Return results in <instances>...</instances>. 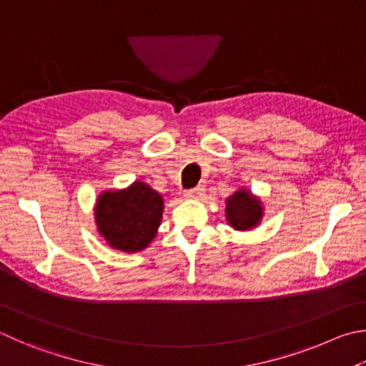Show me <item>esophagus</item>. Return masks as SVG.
Masks as SVG:
<instances>
[{
	"instance_id": "esophagus-1",
	"label": "esophagus",
	"mask_w": 366,
	"mask_h": 366,
	"mask_svg": "<svg viewBox=\"0 0 366 366\" xmlns=\"http://www.w3.org/2000/svg\"><path fill=\"white\" fill-rule=\"evenodd\" d=\"M203 194H204V189L202 187V185H198V187L185 190L184 197H185V198H190V200H198V198L203 197Z\"/></svg>"
}]
</instances>
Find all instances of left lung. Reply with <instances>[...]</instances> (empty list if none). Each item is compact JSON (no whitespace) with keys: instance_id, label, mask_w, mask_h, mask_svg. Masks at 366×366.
<instances>
[{"instance_id":"left-lung-1","label":"left lung","mask_w":366,"mask_h":366,"mask_svg":"<svg viewBox=\"0 0 366 366\" xmlns=\"http://www.w3.org/2000/svg\"><path fill=\"white\" fill-rule=\"evenodd\" d=\"M264 216L261 198L247 189H238L225 202V219L235 230L256 229Z\"/></svg>"}]
</instances>
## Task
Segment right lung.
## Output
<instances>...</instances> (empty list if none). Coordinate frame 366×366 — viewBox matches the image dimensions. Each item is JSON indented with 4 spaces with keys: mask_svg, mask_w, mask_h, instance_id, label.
Listing matches in <instances>:
<instances>
[{
    "mask_svg": "<svg viewBox=\"0 0 366 366\" xmlns=\"http://www.w3.org/2000/svg\"><path fill=\"white\" fill-rule=\"evenodd\" d=\"M163 209V197L142 181L122 190H104L94 206L97 232L110 248L142 251L157 237Z\"/></svg>",
    "mask_w": 366,
    "mask_h": 366,
    "instance_id": "obj_1",
    "label": "right lung"
}]
</instances>
